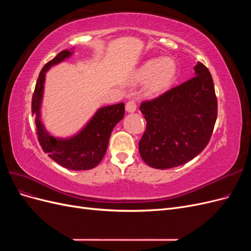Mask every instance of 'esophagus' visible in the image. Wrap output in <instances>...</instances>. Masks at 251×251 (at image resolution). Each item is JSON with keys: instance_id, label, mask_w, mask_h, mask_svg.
Listing matches in <instances>:
<instances>
[{"instance_id": "34e87169", "label": "esophagus", "mask_w": 251, "mask_h": 251, "mask_svg": "<svg viewBox=\"0 0 251 251\" xmlns=\"http://www.w3.org/2000/svg\"><path fill=\"white\" fill-rule=\"evenodd\" d=\"M136 109H137V105H136V101L131 100H128L126 104V110L127 113H133L136 111Z\"/></svg>"}]
</instances>
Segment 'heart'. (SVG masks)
<instances>
[{
	"label": "heart",
	"mask_w": 251,
	"mask_h": 251,
	"mask_svg": "<svg viewBox=\"0 0 251 251\" xmlns=\"http://www.w3.org/2000/svg\"><path fill=\"white\" fill-rule=\"evenodd\" d=\"M177 65L170 57L150 59L137 73L139 82H147V90L151 94L162 93L170 87L176 76Z\"/></svg>",
	"instance_id": "obj_1"
}]
</instances>
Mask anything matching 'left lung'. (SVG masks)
Segmentation results:
<instances>
[{
    "instance_id": "8db88e82",
    "label": "left lung",
    "mask_w": 251,
    "mask_h": 251,
    "mask_svg": "<svg viewBox=\"0 0 251 251\" xmlns=\"http://www.w3.org/2000/svg\"><path fill=\"white\" fill-rule=\"evenodd\" d=\"M194 69V77L140 105L147 127L139 153L151 168L166 170L191 161L210 140L218 115L214 81L202 63Z\"/></svg>"
}]
</instances>
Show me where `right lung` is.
<instances>
[{
  "label": "right lung",
  "mask_w": 251,
  "mask_h": 251,
  "mask_svg": "<svg viewBox=\"0 0 251 251\" xmlns=\"http://www.w3.org/2000/svg\"><path fill=\"white\" fill-rule=\"evenodd\" d=\"M72 52L64 50L43 67L32 95L31 112L35 115L36 135L45 153L66 169L86 171L94 169L107 151L111 133L125 116V103L100 108L87 126L71 138L58 139L45 130L41 121V103L44 92L45 75L52 66L69 57Z\"/></svg>",
  "instance_id": "obj_1"
}]
</instances>
